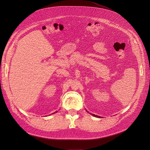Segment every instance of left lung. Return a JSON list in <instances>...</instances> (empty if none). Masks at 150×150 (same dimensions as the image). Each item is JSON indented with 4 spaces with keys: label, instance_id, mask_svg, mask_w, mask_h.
<instances>
[{
    "label": "left lung",
    "instance_id": "8db88e82",
    "mask_svg": "<svg viewBox=\"0 0 150 150\" xmlns=\"http://www.w3.org/2000/svg\"><path fill=\"white\" fill-rule=\"evenodd\" d=\"M91 115H92L93 116H94V117H99V118H101V117H101V116H97V115H94V114H91Z\"/></svg>",
    "mask_w": 150,
    "mask_h": 150
}]
</instances>
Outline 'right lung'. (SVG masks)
Returning <instances> with one entry per match:
<instances>
[{
	"mask_svg": "<svg viewBox=\"0 0 150 150\" xmlns=\"http://www.w3.org/2000/svg\"><path fill=\"white\" fill-rule=\"evenodd\" d=\"M57 112V111H56V112H54L53 113V114H54V113H56V112Z\"/></svg>",
	"mask_w": 150,
	"mask_h": 150,
	"instance_id": "right-lung-1",
	"label": "right lung"
}]
</instances>
